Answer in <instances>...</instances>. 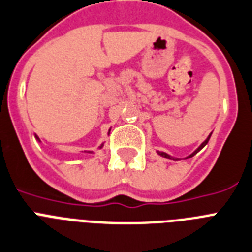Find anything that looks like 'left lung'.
<instances>
[{"mask_svg":"<svg viewBox=\"0 0 252 252\" xmlns=\"http://www.w3.org/2000/svg\"><path fill=\"white\" fill-rule=\"evenodd\" d=\"M210 137H211V134H210V136H208L207 138H206V141H204V142H202V145H200V146L198 147L197 150L194 151V153H191V154H190L189 157H186L185 159H189V158H191V157H194V155L197 154L198 151H199V150H202V149H203V147L206 146V145H207L208 140H210ZM157 153H158V154L160 155V157H163V158H167V159H173V160H175V158H172V157H171V155H168V154H167V153H163V151H157Z\"/></svg>","mask_w":252,"mask_h":252,"instance_id":"obj_1","label":"left lung"}]
</instances>
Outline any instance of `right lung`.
<instances>
[{
    "instance_id": "right-lung-1",
    "label": "right lung",
    "mask_w": 252,
    "mask_h": 252,
    "mask_svg": "<svg viewBox=\"0 0 252 252\" xmlns=\"http://www.w3.org/2000/svg\"><path fill=\"white\" fill-rule=\"evenodd\" d=\"M34 137H36V138H37V140H38V141H40V138H38V137H37V136H36V134H34ZM102 146H103V144H102V145H101V146H99V147H102Z\"/></svg>"
}]
</instances>
